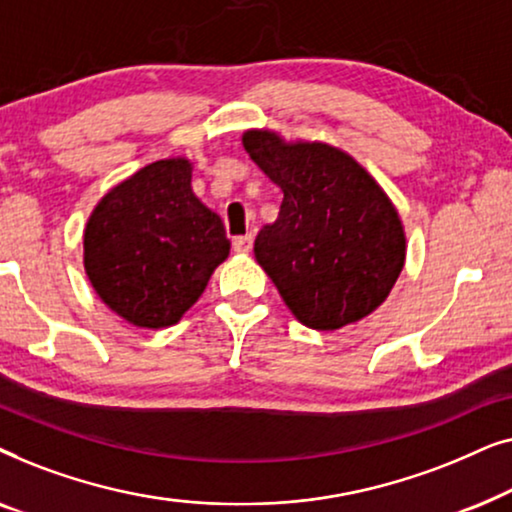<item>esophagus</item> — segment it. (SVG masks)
Returning <instances> with one entry per match:
<instances>
[{
  "label": "esophagus",
  "mask_w": 512,
  "mask_h": 512,
  "mask_svg": "<svg viewBox=\"0 0 512 512\" xmlns=\"http://www.w3.org/2000/svg\"><path fill=\"white\" fill-rule=\"evenodd\" d=\"M251 247H254V237L251 235H240L233 240V249L237 254H249Z\"/></svg>",
  "instance_id": "esophagus-1"
}]
</instances>
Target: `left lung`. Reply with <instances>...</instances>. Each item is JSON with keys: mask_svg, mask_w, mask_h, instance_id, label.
<instances>
[{"mask_svg": "<svg viewBox=\"0 0 512 512\" xmlns=\"http://www.w3.org/2000/svg\"><path fill=\"white\" fill-rule=\"evenodd\" d=\"M251 160L282 188L272 226L254 254L300 324L335 331L387 300L405 263L398 212L377 181L345 151L321 142L286 144L249 130Z\"/></svg>", "mask_w": 512, "mask_h": 512, "instance_id": "left-lung-1", "label": "left lung"}]
</instances>
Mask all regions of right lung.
<instances>
[{
    "instance_id": "right-lung-1",
    "label": "right lung",
    "mask_w": 512,
    "mask_h": 512,
    "mask_svg": "<svg viewBox=\"0 0 512 512\" xmlns=\"http://www.w3.org/2000/svg\"><path fill=\"white\" fill-rule=\"evenodd\" d=\"M226 228L191 188V163L158 160L104 195L83 235L86 275L130 324H177L228 258Z\"/></svg>"
}]
</instances>
